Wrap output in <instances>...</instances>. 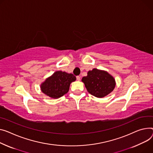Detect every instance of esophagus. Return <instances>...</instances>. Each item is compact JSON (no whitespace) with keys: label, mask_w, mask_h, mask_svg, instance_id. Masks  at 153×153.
Masks as SVG:
<instances>
[{"label":"esophagus","mask_w":153,"mask_h":153,"mask_svg":"<svg viewBox=\"0 0 153 153\" xmlns=\"http://www.w3.org/2000/svg\"><path fill=\"white\" fill-rule=\"evenodd\" d=\"M76 79H77V80L78 81H80V76H77V77H76Z\"/></svg>","instance_id":"34e87169"}]
</instances>
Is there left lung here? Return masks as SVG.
Here are the masks:
<instances>
[{
  "mask_svg": "<svg viewBox=\"0 0 153 153\" xmlns=\"http://www.w3.org/2000/svg\"><path fill=\"white\" fill-rule=\"evenodd\" d=\"M84 82L88 92L97 98H103L111 93L116 87V80L107 71L94 68L88 71L87 76L83 77Z\"/></svg>",
  "mask_w": 153,
  "mask_h": 153,
  "instance_id": "1",
  "label": "left lung"
}]
</instances>
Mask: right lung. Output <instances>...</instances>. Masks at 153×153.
<instances>
[{
  "mask_svg": "<svg viewBox=\"0 0 153 153\" xmlns=\"http://www.w3.org/2000/svg\"><path fill=\"white\" fill-rule=\"evenodd\" d=\"M76 80L73 74L57 71L40 84V90L50 98H59L68 92L70 84Z\"/></svg>",
  "mask_w": 153,
  "mask_h": 153,
  "instance_id": "1",
  "label": "right lung"
}]
</instances>
